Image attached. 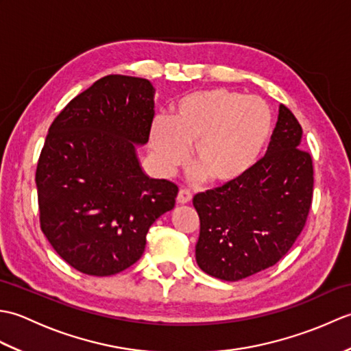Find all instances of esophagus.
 <instances>
[{"mask_svg":"<svg viewBox=\"0 0 351 351\" xmlns=\"http://www.w3.org/2000/svg\"><path fill=\"white\" fill-rule=\"evenodd\" d=\"M190 200H191V193L187 190H180V193H178V196H176V202L180 205H185V204H189Z\"/></svg>","mask_w":351,"mask_h":351,"instance_id":"obj_1","label":"esophagus"}]
</instances>
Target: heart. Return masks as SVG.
Returning <instances> with one entry per match:
<instances>
[{
    "instance_id": "heart-1",
    "label": "heart",
    "mask_w": 351,
    "mask_h": 351,
    "mask_svg": "<svg viewBox=\"0 0 351 351\" xmlns=\"http://www.w3.org/2000/svg\"><path fill=\"white\" fill-rule=\"evenodd\" d=\"M273 134L270 107L258 96L206 88L182 96L169 121L155 119L149 143L162 173L191 161L217 185L240 181L256 166Z\"/></svg>"
}]
</instances>
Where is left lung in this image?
Segmentation results:
<instances>
[{
	"mask_svg": "<svg viewBox=\"0 0 351 351\" xmlns=\"http://www.w3.org/2000/svg\"><path fill=\"white\" fill-rule=\"evenodd\" d=\"M302 126L285 107L264 158L234 184L193 199L200 219V270L235 282L285 256L306 223L314 190L311 155L300 149Z\"/></svg>",
	"mask_w": 351,
	"mask_h": 351,
	"instance_id": "8db88e82",
	"label": "left lung"
}]
</instances>
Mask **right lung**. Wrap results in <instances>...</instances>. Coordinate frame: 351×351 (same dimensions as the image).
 Segmentation results:
<instances>
[{
    "instance_id": "right-lung-1",
    "label": "right lung",
    "mask_w": 351,
    "mask_h": 351,
    "mask_svg": "<svg viewBox=\"0 0 351 351\" xmlns=\"http://www.w3.org/2000/svg\"><path fill=\"white\" fill-rule=\"evenodd\" d=\"M154 95L149 80L107 75L49 126L36 170L40 228L84 274L111 276L137 263L149 228L175 206L176 185L149 178L137 156L151 134Z\"/></svg>"
}]
</instances>
